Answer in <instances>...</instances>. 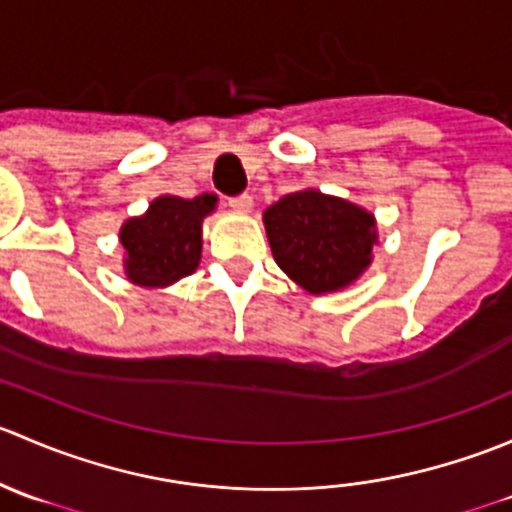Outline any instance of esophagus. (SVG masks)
Wrapping results in <instances>:
<instances>
[{
  "mask_svg": "<svg viewBox=\"0 0 512 512\" xmlns=\"http://www.w3.org/2000/svg\"><path fill=\"white\" fill-rule=\"evenodd\" d=\"M230 208L240 215H250L252 208H255V203H252L250 195H240V198L230 200Z\"/></svg>",
  "mask_w": 512,
  "mask_h": 512,
  "instance_id": "1",
  "label": "esophagus"
}]
</instances>
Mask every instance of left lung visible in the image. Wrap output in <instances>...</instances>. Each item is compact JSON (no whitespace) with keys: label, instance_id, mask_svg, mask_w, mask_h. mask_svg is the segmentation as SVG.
I'll return each instance as SVG.
<instances>
[{"label":"left lung","instance_id":"1","mask_svg":"<svg viewBox=\"0 0 512 512\" xmlns=\"http://www.w3.org/2000/svg\"><path fill=\"white\" fill-rule=\"evenodd\" d=\"M262 223L280 270L309 294L354 285L379 245L374 213L317 188L294 190L272 203Z\"/></svg>","mask_w":512,"mask_h":512}]
</instances>
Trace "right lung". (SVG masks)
Returning <instances> with one entry per match:
<instances>
[{
  "label": "right lung",
  "mask_w": 512,
  "mask_h": 512,
  "mask_svg": "<svg viewBox=\"0 0 512 512\" xmlns=\"http://www.w3.org/2000/svg\"><path fill=\"white\" fill-rule=\"evenodd\" d=\"M218 208L213 193L158 195L148 210L121 225L123 272L143 289H163L193 275L203 252V220Z\"/></svg>",
  "instance_id": "1"
}]
</instances>
